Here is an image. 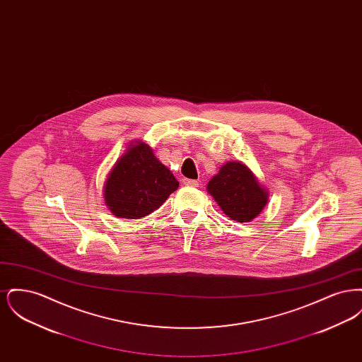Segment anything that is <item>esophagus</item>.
Wrapping results in <instances>:
<instances>
[{
    "instance_id": "34e87169",
    "label": "esophagus",
    "mask_w": 362,
    "mask_h": 362,
    "mask_svg": "<svg viewBox=\"0 0 362 362\" xmlns=\"http://www.w3.org/2000/svg\"><path fill=\"white\" fill-rule=\"evenodd\" d=\"M183 185L189 186V187H198V186H199V182H198V180H194V179H183Z\"/></svg>"
}]
</instances>
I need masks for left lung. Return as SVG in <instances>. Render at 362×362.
<instances>
[{
  "instance_id": "8db88e82",
  "label": "left lung",
  "mask_w": 362,
  "mask_h": 362,
  "mask_svg": "<svg viewBox=\"0 0 362 362\" xmlns=\"http://www.w3.org/2000/svg\"><path fill=\"white\" fill-rule=\"evenodd\" d=\"M206 189L225 214L238 223L252 221L269 202L267 189L241 161L225 163Z\"/></svg>"
}]
</instances>
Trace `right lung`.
I'll return each instance as SVG.
<instances>
[{
	"label": "right lung",
	"mask_w": 362,
	"mask_h": 362,
	"mask_svg": "<svg viewBox=\"0 0 362 362\" xmlns=\"http://www.w3.org/2000/svg\"><path fill=\"white\" fill-rule=\"evenodd\" d=\"M177 187L179 182L153 149L134 139L107 173L104 202L115 217L139 220L161 206Z\"/></svg>",
	"instance_id": "right-lung-1"
}]
</instances>
